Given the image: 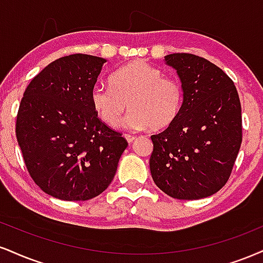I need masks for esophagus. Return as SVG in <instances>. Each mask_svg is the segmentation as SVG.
Listing matches in <instances>:
<instances>
[{
    "label": "esophagus",
    "instance_id": "34e87169",
    "mask_svg": "<svg viewBox=\"0 0 263 263\" xmlns=\"http://www.w3.org/2000/svg\"><path fill=\"white\" fill-rule=\"evenodd\" d=\"M125 138H126V141L128 142V143H132V142L136 140L135 136H132V135H125Z\"/></svg>",
    "mask_w": 263,
    "mask_h": 263
}]
</instances>
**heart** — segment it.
I'll list each match as a JSON object with an SVG mask.
<instances>
[{
	"instance_id": "1",
	"label": "heart",
	"mask_w": 263,
	"mask_h": 263,
	"mask_svg": "<svg viewBox=\"0 0 263 263\" xmlns=\"http://www.w3.org/2000/svg\"><path fill=\"white\" fill-rule=\"evenodd\" d=\"M90 103L98 118L110 127L119 125L127 104V127L163 129L181 111L183 90L178 81L164 77L162 69L136 61L112 74L111 87L94 85Z\"/></svg>"
}]
</instances>
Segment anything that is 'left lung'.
Instances as JSON below:
<instances>
[{
    "instance_id": "1",
    "label": "left lung",
    "mask_w": 263,
    "mask_h": 263,
    "mask_svg": "<svg viewBox=\"0 0 263 263\" xmlns=\"http://www.w3.org/2000/svg\"><path fill=\"white\" fill-rule=\"evenodd\" d=\"M178 73L183 90L179 116L151 136L149 159L156 185L178 200H200L226 185L242 141L241 105L234 82L192 53L164 58Z\"/></svg>"
}]
</instances>
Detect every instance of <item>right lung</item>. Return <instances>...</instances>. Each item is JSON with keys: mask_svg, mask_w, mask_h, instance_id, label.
Masks as SVG:
<instances>
[{"mask_svg": "<svg viewBox=\"0 0 263 263\" xmlns=\"http://www.w3.org/2000/svg\"><path fill=\"white\" fill-rule=\"evenodd\" d=\"M105 59L74 53L47 65L22 98L15 135L34 182L52 197L87 201L105 191L128 143L90 103Z\"/></svg>", "mask_w": 263, "mask_h": 263, "instance_id": "add662e5", "label": "right lung"}]
</instances>
